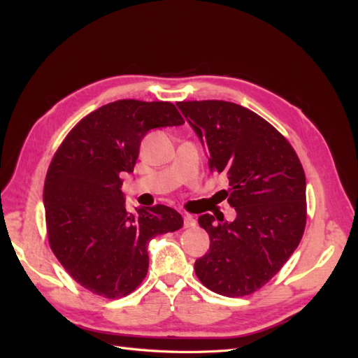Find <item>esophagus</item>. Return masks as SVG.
I'll return each instance as SVG.
<instances>
[{
  "instance_id": "obj_1",
  "label": "esophagus",
  "mask_w": 358,
  "mask_h": 358,
  "mask_svg": "<svg viewBox=\"0 0 358 358\" xmlns=\"http://www.w3.org/2000/svg\"><path fill=\"white\" fill-rule=\"evenodd\" d=\"M196 227V219L192 215L184 216V228H194Z\"/></svg>"
}]
</instances>
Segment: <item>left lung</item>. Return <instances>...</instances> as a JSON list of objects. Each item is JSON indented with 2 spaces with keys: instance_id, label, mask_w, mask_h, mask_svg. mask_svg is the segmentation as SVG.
Returning a JSON list of instances; mask_svg holds the SVG:
<instances>
[{
  "instance_id": "8db88e82",
  "label": "left lung",
  "mask_w": 358,
  "mask_h": 358,
  "mask_svg": "<svg viewBox=\"0 0 358 358\" xmlns=\"http://www.w3.org/2000/svg\"><path fill=\"white\" fill-rule=\"evenodd\" d=\"M178 108L208 149L209 169L227 176L232 222L201 215L210 247L194 271L212 292L254 293L280 271L306 224V178L286 138L254 111L222 100L180 101Z\"/></svg>"
}]
</instances>
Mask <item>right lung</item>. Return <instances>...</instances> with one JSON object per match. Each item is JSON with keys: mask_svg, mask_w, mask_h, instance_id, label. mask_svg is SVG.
I'll use <instances>...</instances> for the list:
<instances>
[{"mask_svg": "<svg viewBox=\"0 0 358 358\" xmlns=\"http://www.w3.org/2000/svg\"><path fill=\"white\" fill-rule=\"evenodd\" d=\"M182 123L168 101L119 100L90 113L56 150L43 189L48 238L62 267L91 293L134 292L148 273L149 241L182 227L181 215L164 204L129 213L120 190L148 131Z\"/></svg>", "mask_w": 358, "mask_h": 358, "instance_id": "right-lung-1", "label": "right lung"}]
</instances>
